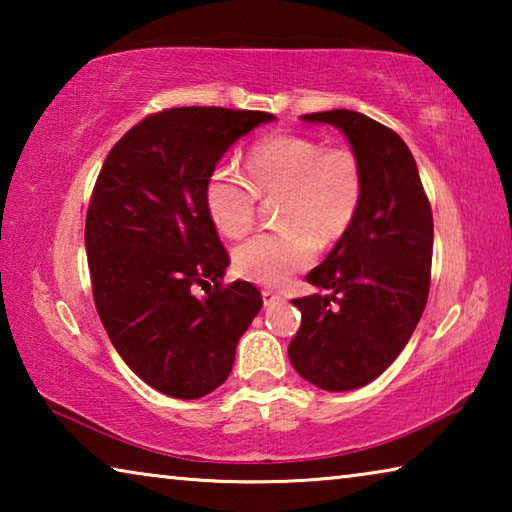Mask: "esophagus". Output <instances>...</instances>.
Instances as JSON below:
<instances>
[{
    "label": "esophagus",
    "mask_w": 512,
    "mask_h": 512,
    "mask_svg": "<svg viewBox=\"0 0 512 512\" xmlns=\"http://www.w3.org/2000/svg\"><path fill=\"white\" fill-rule=\"evenodd\" d=\"M262 298H264V305L271 307V305H277V302H282L284 298L280 296V293H275L271 289H262Z\"/></svg>",
    "instance_id": "esophagus-1"
}]
</instances>
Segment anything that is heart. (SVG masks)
Wrapping results in <instances>:
<instances>
[{
	"label": "heart",
	"mask_w": 512,
	"mask_h": 512,
	"mask_svg": "<svg viewBox=\"0 0 512 512\" xmlns=\"http://www.w3.org/2000/svg\"><path fill=\"white\" fill-rule=\"evenodd\" d=\"M246 171L216 167L205 207L225 237H244L259 214V194L277 196L280 228L237 246L232 262L244 280L280 287L314 262L318 248L341 241L357 221L366 169L350 146H325L305 135H271L248 151Z\"/></svg>",
	"instance_id": "obj_1"
}]
</instances>
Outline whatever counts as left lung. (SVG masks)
<instances>
[{
	"label": "left lung",
	"instance_id": "8db88e82",
	"mask_svg": "<svg viewBox=\"0 0 512 512\" xmlns=\"http://www.w3.org/2000/svg\"><path fill=\"white\" fill-rule=\"evenodd\" d=\"M302 119L341 128L366 169V194L348 235L307 275L318 291L291 300L302 320L289 359L323 391H354L391 366L427 307L431 205L409 146L391 128L354 110Z\"/></svg>",
	"mask_w": 512,
	"mask_h": 512
}]
</instances>
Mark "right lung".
<instances>
[{
  "label": "right lung",
  "instance_id": "right-lung-1",
  "mask_svg": "<svg viewBox=\"0 0 512 512\" xmlns=\"http://www.w3.org/2000/svg\"><path fill=\"white\" fill-rule=\"evenodd\" d=\"M271 119L219 106L153 112L112 146L94 183L85 216L94 305L119 357L169 397L219 388L262 309L250 282L223 284L230 257L205 183L241 135Z\"/></svg>",
  "mask_w": 512,
  "mask_h": 512
}]
</instances>
